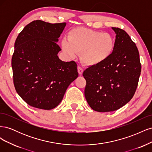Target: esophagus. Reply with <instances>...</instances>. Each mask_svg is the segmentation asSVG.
<instances>
[{
	"mask_svg": "<svg viewBox=\"0 0 152 152\" xmlns=\"http://www.w3.org/2000/svg\"><path fill=\"white\" fill-rule=\"evenodd\" d=\"M77 70H78V72H79V75H82V73H83V72H84L83 68L80 66H78Z\"/></svg>",
	"mask_w": 152,
	"mask_h": 152,
	"instance_id": "1",
	"label": "esophagus"
}]
</instances>
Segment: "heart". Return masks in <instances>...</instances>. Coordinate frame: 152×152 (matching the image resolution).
Instances as JSON below:
<instances>
[{
	"mask_svg": "<svg viewBox=\"0 0 152 152\" xmlns=\"http://www.w3.org/2000/svg\"><path fill=\"white\" fill-rule=\"evenodd\" d=\"M63 50L68 56L82 53V60L86 65H97L105 61L112 54L115 40L108 33L86 28H77L69 32L68 40L61 42Z\"/></svg>",
	"mask_w": 152,
	"mask_h": 152,
	"instance_id": "1",
	"label": "heart"
}]
</instances>
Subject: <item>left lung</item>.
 I'll return each instance as SVG.
<instances>
[{
    "mask_svg": "<svg viewBox=\"0 0 152 152\" xmlns=\"http://www.w3.org/2000/svg\"><path fill=\"white\" fill-rule=\"evenodd\" d=\"M116 34L112 54L103 63L83 72L85 97L90 107L99 112H113L132 98L141 74L139 51L126 32L112 28Z\"/></svg>",
    "mask_w": 152,
    "mask_h": 152,
    "instance_id": "1",
    "label": "left lung"
}]
</instances>
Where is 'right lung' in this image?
Here are the masks:
<instances>
[{"mask_svg":"<svg viewBox=\"0 0 152 152\" xmlns=\"http://www.w3.org/2000/svg\"><path fill=\"white\" fill-rule=\"evenodd\" d=\"M66 24L34 21L17 37L11 61L13 82L17 93L31 107H56L79 76L74 61H63L58 56L61 49L56 42Z\"/></svg>","mask_w":152,"mask_h":152,"instance_id":"add662e5","label":"right lung"}]
</instances>
